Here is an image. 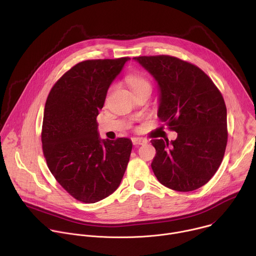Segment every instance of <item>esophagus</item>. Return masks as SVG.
I'll use <instances>...</instances> for the list:
<instances>
[{
    "label": "esophagus",
    "instance_id": "obj_1",
    "mask_svg": "<svg viewBox=\"0 0 256 256\" xmlns=\"http://www.w3.org/2000/svg\"><path fill=\"white\" fill-rule=\"evenodd\" d=\"M132 144H147V140H144V138H132Z\"/></svg>",
    "mask_w": 256,
    "mask_h": 256
}]
</instances>
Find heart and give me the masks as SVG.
Masks as SVG:
<instances>
[{"mask_svg":"<svg viewBox=\"0 0 256 256\" xmlns=\"http://www.w3.org/2000/svg\"><path fill=\"white\" fill-rule=\"evenodd\" d=\"M126 81L134 94L144 89L151 90L150 82L140 74H130L126 77Z\"/></svg>","mask_w":256,"mask_h":256,"instance_id":"heart-1","label":"heart"}]
</instances>
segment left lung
<instances>
[{
  "mask_svg": "<svg viewBox=\"0 0 256 256\" xmlns=\"http://www.w3.org/2000/svg\"><path fill=\"white\" fill-rule=\"evenodd\" d=\"M158 86V118L177 132L174 140H152L151 164L164 186L192 192L220 167L227 146V108L212 81L194 64L169 56L134 58Z\"/></svg>",
  "mask_w": 256,
  "mask_h": 256,
  "instance_id": "8db88e82",
  "label": "left lung"
}]
</instances>
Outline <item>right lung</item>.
<instances>
[{
  "label": "right lung",
  "instance_id": "1",
  "mask_svg": "<svg viewBox=\"0 0 256 256\" xmlns=\"http://www.w3.org/2000/svg\"><path fill=\"white\" fill-rule=\"evenodd\" d=\"M130 58L77 64L46 99L42 142L48 166L76 200L94 204L114 194L126 172L130 138L101 140L96 118L107 91Z\"/></svg>",
  "mask_w": 256,
  "mask_h": 256
}]
</instances>
